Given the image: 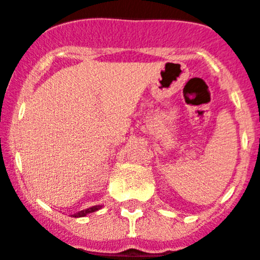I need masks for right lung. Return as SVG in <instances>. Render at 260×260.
Masks as SVG:
<instances>
[{
  "mask_svg": "<svg viewBox=\"0 0 260 260\" xmlns=\"http://www.w3.org/2000/svg\"><path fill=\"white\" fill-rule=\"evenodd\" d=\"M99 209H101V205H96V207H91V208H88V209L81 210V212L75 213V214L73 215V217H75V218L84 217V215L89 214V213H93V212H96V210H99Z\"/></svg>",
  "mask_w": 260,
  "mask_h": 260,
  "instance_id": "add662e5",
  "label": "right lung"
}]
</instances>
